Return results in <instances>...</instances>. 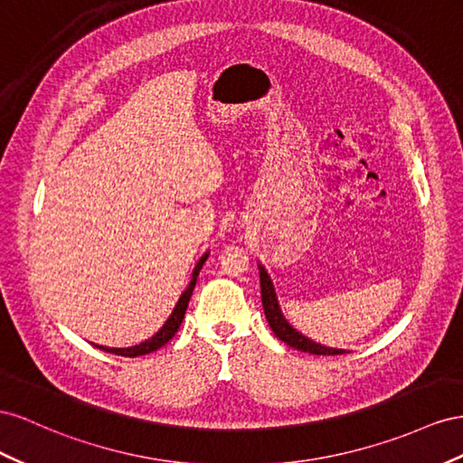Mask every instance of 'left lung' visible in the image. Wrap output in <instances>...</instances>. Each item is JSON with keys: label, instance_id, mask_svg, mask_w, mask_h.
<instances>
[{"label": "left lung", "instance_id": "8db88e82", "mask_svg": "<svg viewBox=\"0 0 463 463\" xmlns=\"http://www.w3.org/2000/svg\"><path fill=\"white\" fill-rule=\"evenodd\" d=\"M259 277H260V299H262V309H265V317L270 325L272 333L277 335L280 341L298 348V351H304L309 354H343V353H346V351H343V348L323 346L316 341L307 339V336H304L299 331H296L282 316V309L279 306V298H277V292H274L272 280L269 277V272L265 270V267H260V265H259Z\"/></svg>", "mask_w": 463, "mask_h": 463}]
</instances>
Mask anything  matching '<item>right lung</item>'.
Returning <instances> with one entry per match:
<instances>
[{
  "label": "right lung",
  "mask_w": 463,
  "mask_h": 463,
  "mask_svg": "<svg viewBox=\"0 0 463 463\" xmlns=\"http://www.w3.org/2000/svg\"><path fill=\"white\" fill-rule=\"evenodd\" d=\"M206 259H208V253H204V255L201 257V260L196 262V267H194V270H193V279H191L189 286H186V290L181 294L177 306H175V309L171 311V316H169V319L164 323V327H161V329L152 336V339H147V341H144V343H140V345L128 346V348H110V346H101V345H95V346L101 348V351H105V353H112V354H118V356L134 358V356H142V354L154 353V351H157V348L167 345V343L173 339V336H175V333H177L179 327H181V323H183V319H184L186 306H189V299H191L193 290H194L196 277H198V272H201V269H203V265L206 262Z\"/></svg>",
  "instance_id": "right-lung-1"
}]
</instances>
